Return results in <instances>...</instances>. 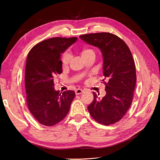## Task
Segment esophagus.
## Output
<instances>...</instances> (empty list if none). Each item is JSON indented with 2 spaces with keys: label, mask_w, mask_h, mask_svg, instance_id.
<instances>
[{
  "label": "esophagus",
  "mask_w": 160,
  "mask_h": 160,
  "mask_svg": "<svg viewBox=\"0 0 160 160\" xmlns=\"http://www.w3.org/2000/svg\"><path fill=\"white\" fill-rule=\"evenodd\" d=\"M83 90L81 89H77L75 90V94L76 95H80L81 93H83Z\"/></svg>",
  "instance_id": "1"
}]
</instances>
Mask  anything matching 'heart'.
Here are the masks:
<instances>
[{
    "instance_id": "obj_1",
    "label": "heart",
    "mask_w": 160,
    "mask_h": 160,
    "mask_svg": "<svg viewBox=\"0 0 160 160\" xmlns=\"http://www.w3.org/2000/svg\"><path fill=\"white\" fill-rule=\"evenodd\" d=\"M93 52L91 49H83L81 51V55L83 57H84L85 56H86L87 55H88L89 52ZM71 59V55L69 52H65V53H63V55L62 56L61 58V61H62V64L63 65H66L69 63V62L70 61Z\"/></svg>"
}]
</instances>
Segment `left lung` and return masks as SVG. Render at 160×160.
<instances>
[{
  "label": "left lung",
  "mask_w": 160,
  "mask_h": 160,
  "mask_svg": "<svg viewBox=\"0 0 160 160\" xmlns=\"http://www.w3.org/2000/svg\"><path fill=\"white\" fill-rule=\"evenodd\" d=\"M79 37L101 50L103 75L108 79V83H103L105 96L100 99L93 93V101L88 107V111L98 123L114 124L123 118L133 101L136 71L132 52L126 43L112 33H90Z\"/></svg>",
  "instance_id": "8db88e82"
}]
</instances>
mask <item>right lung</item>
Masks as SVG:
<instances>
[{"label":"right lung","mask_w":160,"mask_h":160,"mask_svg":"<svg viewBox=\"0 0 160 160\" xmlns=\"http://www.w3.org/2000/svg\"><path fill=\"white\" fill-rule=\"evenodd\" d=\"M77 40V37L51 38L38 42L28 54L27 103L33 117L46 126H52L66 117L75 96L73 91H55L53 79L62 72L61 54Z\"/></svg>","instance_id":"right-lung-1"}]
</instances>
